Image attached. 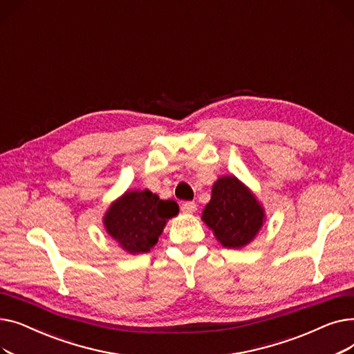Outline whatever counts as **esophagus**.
I'll list each match as a JSON object with an SVG mask.
<instances>
[{
  "label": "esophagus",
  "instance_id": "1",
  "mask_svg": "<svg viewBox=\"0 0 354 354\" xmlns=\"http://www.w3.org/2000/svg\"><path fill=\"white\" fill-rule=\"evenodd\" d=\"M180 209H182V212H183V214H194V212L196 211V203H195V202L188 201V202L182 203Z\"/></svg>",
  "mask_w": 354,
  "mask_h": 354
}]
</instances>
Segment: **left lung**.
Returning <instances> with one entry per match:
<instances>
[{"instance_id": "1", "label": "left lung", "mask_w": 354, "mask_h": 354, "mask_svg": "<svg viewBox=\"0 0 354 354\" xmlns=\"http://www.w3.org/2000/svg\"><path fill=\"white\" fill-rule=\"evenodd\" d=\"M202 221L225 248H243L257 236L266 211L257 196L235 176H221L212 187Z\"/></svg>"}]
</instances>
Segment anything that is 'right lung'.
I'll return each mask as SVG.
<instances>
[{
  "label": "right lung",
  "mask_w": 354,
  "mask_h": 354,
  "mask_svg": "<svg viewBox=\"0 0 354 354\" xmlns=\"http://www.w3.org/2000/svg\"><path fill=\"white\" fill-rule=\"evenodd\" d=\"M178 212L172 199L162 201L149 189L127 191L109 207L103 224L126 252L142 254L156 245L167 219Z\"/></svg>",
  "instance_id": "1"
}]
</instances>
